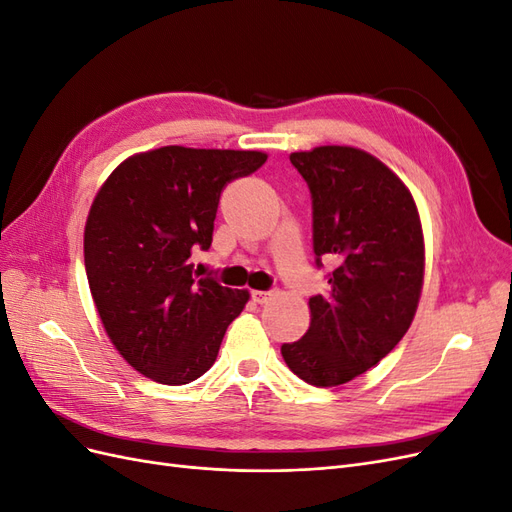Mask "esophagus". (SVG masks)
Here are the masks:
<instances>
[{"label": "esophagus", "mask_w": 512, "mask_h": 512, "mask_svg": "<svg viewBox=\"0 0 512 512\" xmlns=\"http://www.w3.org/2000/svg\"><path fill=\"white\" fill-rule=\"evenodd\" d=\"M269 297H271L269 290H252V299H254L256 303H267Z\"/></svg>", "instance_id": "esophagus-1"}]
</instances>
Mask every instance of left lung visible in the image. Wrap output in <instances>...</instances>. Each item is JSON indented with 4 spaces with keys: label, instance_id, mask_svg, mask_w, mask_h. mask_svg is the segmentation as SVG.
<instances>
[{
    "label": "left lung",
    "instance_id": "left-lung-1",
    "mask_svg": "<svg viewBox=\"0 0 512 512\" xmlns=\"http://www.w3.org/2000/svg\"><path fill=\"white\" fill-rule=\"evenodd\" d=\"M312 194L316 267L331 290L309 299L312 322L284 344L292 374L337 386L380 363L410 329L423 288L425 245L412 194L389 168L354 147L290 153Z\"/></svg>",
    "mask_w": 512,
    "mask_h": 512
}]
</instances>
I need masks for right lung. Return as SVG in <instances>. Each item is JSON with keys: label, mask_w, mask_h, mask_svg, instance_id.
Listing matches in <instances>:
<instances>
[{"label": "right lung", "mask_w": 512, "mask_h": 512, "mask_svg": "<svg viewBox=\"0 0 512 512\" xmlns=\"http://www.w3.org/2000/svg\"><path fill=\"white\" fill-rule=\"evenodd\" d=\"M260 151L160 147L121 162L85 226L89 290L111 342L136 371L188 384L215 363L247 290L198 277L226 183L252 175Z\"/></svg>", "instance_id": "right-lung-1"}]
</instances>
